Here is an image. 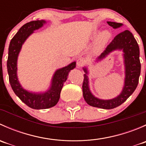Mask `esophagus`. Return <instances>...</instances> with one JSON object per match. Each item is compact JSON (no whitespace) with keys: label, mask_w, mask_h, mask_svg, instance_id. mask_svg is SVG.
I'll return each mask as SVG.
<instances>
[{"label":"esophagus","mask_w":146,"mask_h":146,"mask_svg":"<svg viewBox=\"0 0 146 146\" xmlns=\"http://www.w3.org/2000/svg\"><path fill=\"white\" fill-rule=\"evenodd\" d=\"M84 63H85V60L82 58H79L77 60V66L78 68H81L82 66H83Z\"/></svg>","instance_id":"34e87169"}]
</instances>
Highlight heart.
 <instances>
[{"instance_id": "b5f03b06", "label": "heart", "mask_w": 146, "mask_h": 146, "mask_svg": "<svg viewBox=\"0 0 146 146\" xmlns=\"http://www.w3.org/2000/svg\"><path fill=\"white\" fill-rule=\"evenodd\" d=\"M96 36V34L95 35ZM110 38V33L108 31H103L100 35H98V38H97L96 43H95V51L96 52H100L102 51L104 46H105L107 42Z\"/></svg>"}]
</instances>
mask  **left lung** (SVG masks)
<instances>
[{
  "instance_id": "left-lung-1",
  "label": "left lung",
  "mask_w": 146,
  "mask_h": 146,
  "mask_svg": "<svg viewBox=\"0 0 146 146\" xmlns=\"http://www.w3.org/2000/svg\"><path fill=\"white\" fill-rule=\"evenodd\" d=\"M108 25L114 29L123 26L121 23L107 22ZM114 51H122L124 64V83L121 92L116 98L110 100H102L96 98L90 91L89 86V71L87 67H83L84 80L82 83V94L85 102L89 105L104 110H111L121 105L133 94L138 84L141 74V63L139 55L140 50L138 43L131 32L124 30L117 35L110 44L104 52L95 60L98 62L106 58L110 53Z\"/></svg>"
}]
</instances>
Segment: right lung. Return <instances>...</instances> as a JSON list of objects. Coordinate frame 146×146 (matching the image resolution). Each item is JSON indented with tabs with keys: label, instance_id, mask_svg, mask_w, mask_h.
Masks as SVG:
<instances>
[{
	"label": "right lung",
	"instance_id": "add662e5",
	"mask_svg": "<svg viewBox=\"0 0 146 146\" xmlns=\"http://www.w3.org/2000/svg\"><path fill=\"white\" fill-rule=\"evenodd\" d=\"M46 23V22L43 20L26 23L13 36L8 48L7 68L12 89L25 104L35 110L51 108L58 103L61 89L67 80L69 72L75 68L76 65V61H73L65 67L57 69L53 75L49 88L45 92H31L22 86L17 77V58L27 38L34 33V31L42 27Z\"/></svg>",
	"mask_w": 146,
	"mask_h": 146
}]
</instances>
